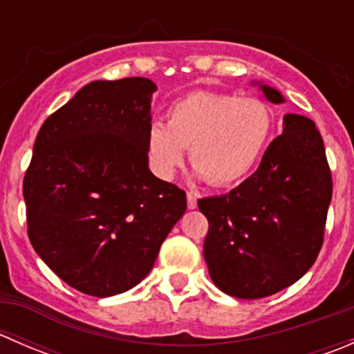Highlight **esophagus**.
<instances>
[{
    "label": "esophagus",
    "instance_id": "34e87169",
    "mask_svg": "<svg viewBox=\"0 0 354 354\" xmlns=\"http://www.w3.org/2000/svg\"><path fill=\"white\" fill-rule=\"evenodd\" d=\"M187 202H188V209H195V207H197V194H194V192H188Z\"/></svg>",
    "mask_w": 354,
    "mask_h": 354
}]
</instances>
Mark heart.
I'll list each match as a JSON object with an SVG mask.
<instances>
[{
    "mask_svg": "<svg viewBox=\"0 0 354 354\" xmlns=\"http://www.w3.org/2000/svg\"><path fill=\"white\" fill-rule=\"evenodd\" d=\"M272 128V109L260 99L194 91L171 102L166 124H151L145 149L160 180L174 176L190 147V162L200 178L212 187H231L252 173Z\"/></svg>",
    "mask_w": 354,
    "mask_h": 354,
    "instance_id": "1",
    "label": "heart"
}]
</instances>
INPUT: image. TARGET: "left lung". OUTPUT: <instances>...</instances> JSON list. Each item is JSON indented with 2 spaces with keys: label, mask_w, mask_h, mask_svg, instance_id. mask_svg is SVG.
<instances>
[{
  "label": "left lung",
  "mask_w": 354,
  "mask_h": 354,
  "mask_svg": "<svg viewBox=\"0 0 354 354\" xmlns=\"http://www.w3.org/2000/svg\"><path fill=\"white\" fill-rule=\"evenodd\" d=\"M270 102L277 91L260 87ZM332 176L320 131L310 118L284 116L259 169L221 197L198 200L209 221L203 259L221 291L257 299L291 286L324 243Z\"/></svg>",
  "instance_id": "obj_1"
}]
</instances>
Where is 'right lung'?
<instances>
[{
  "mask_svg": "<svg viewBox=\"0 0 354 354\" xmlns=\"http://www.w3.org/2000/svg\"><path fill=\"white\" fill-rule=\"evenodd\" d=\"M149 78L97 80L42 123L24 178L27 233L68 286L106 298L137 286L187 210L149 169Z\"/></svg>",
  "mask_w": 354,
  "mask_h": 354,
  "instance_id": "1",
  "label": "right lung"
}]
</instances>
